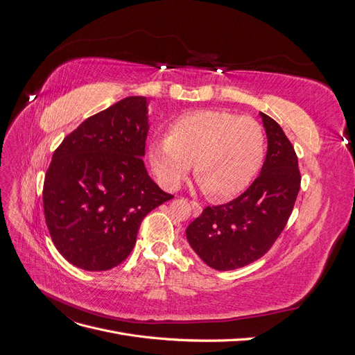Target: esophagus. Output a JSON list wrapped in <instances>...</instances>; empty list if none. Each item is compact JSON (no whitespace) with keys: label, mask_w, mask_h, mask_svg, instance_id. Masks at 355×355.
<instances>
[{"label":"esophagus","mask_w":355,"mask_h":355,"mask_svg":"<svg viewBox=\"0 0 355 355\" xmlns=\"http://www.w3.org/2000/svg\"><path fill=\"white\" fill-rule=\"evenodd\" d=\"M191 207H192V213H194V216H200L201 211H202L200 204L196 202V201H192V202H191Z\"/></svg>","instance_id":"1"}]
</instances>
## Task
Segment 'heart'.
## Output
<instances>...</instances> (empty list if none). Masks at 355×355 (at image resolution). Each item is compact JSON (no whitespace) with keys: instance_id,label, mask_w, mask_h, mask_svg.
I'll return each instance as SVG.
<instances>
[{"instance_id":"b5f03b06","label":"heart","mask_w":355,"mask_h":355,"mask_svg":"<svg viewBox=\"0 0 355 355\" xmlns=\"http://www.w3.org/2000/svg\"><path fill=\"white\" fill-rule=\"evenodd\" d=\"M265 132L252 116L202 110L178 116L167 137H155L148 159L157 180L176 189L194 173L213 200H230L250 187L263 164Z\"/></svg>"}]
</instances>
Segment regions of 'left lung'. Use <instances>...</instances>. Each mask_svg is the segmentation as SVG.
Returning <instances> with one entry per match:
<instances>
[{
	"label": "left lung",
	"mask_w": 355,
	"mask_h": 355,
	"mask_svg": "<svg viewBox=\"0 0 355 355\" xmlns=\"http://www.w3.org/2000/svg\"><path fill=\"white\" fill-rule=\"evenodd\" d=\"M259 115L268 141L261 175L239 198L206 207L187 228L192 250L218 271L237 270L270 250L299 192L300 173L292 144L272 118Z\"/></svg>",
	"instance_id": "left-lung-1"
}]
</instances>
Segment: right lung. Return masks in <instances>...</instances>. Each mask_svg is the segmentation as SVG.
<instances>
[{
  "label": "right lung",
  "mask_w": 355,
  "mask_h": 355,
  "mask_svg": "<svg viewBox=\"0 0 355 355\" xmlns=\"http://www.w3.org/2000/svg\"><path fill=\"white\" fill-rule=\"evenodd\" d=\"M149 99L128 96L83 121L51 158L42 204L59 253L85 271H106L133 250L146 214L171 196L144 164Z\"/></svg>",
  "instance_id": "add662e5"
}]
</instances>
